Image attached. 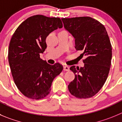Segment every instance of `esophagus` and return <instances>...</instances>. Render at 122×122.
<instances>
[{
    "mask_svg": "<svg viewBox=\"0 0 122 122\" xmlns=\"http://www.w3.org/2000/svg\"><path fill=\"white\" fill-rule=\"evenodd\" d=\"M63 70L66 71H69V67L67 65H65L63 67Z\"/></svg>",
    "mask_w": 122,
    "mask_h": 122,
    "instance_id": "34e87169",
    "label": "esophagus"
}]
</instances>
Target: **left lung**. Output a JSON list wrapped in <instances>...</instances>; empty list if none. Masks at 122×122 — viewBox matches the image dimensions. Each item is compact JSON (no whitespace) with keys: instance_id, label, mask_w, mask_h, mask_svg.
<instances>
[{"instance_id":"1","label":"left lung","mask_w":122,"mask_h":122,"mask_svg":"<svg viewBox=\"0 0 122 122\" xmlns=\"http://www.w3.org/2000/svg\"><path fill=\"white\" fill-rule=\"evenodd\" d=\"M64 27L75 38V48L82 50L84 67L72 66L75 78L68 85L71 95L80 99L95 96L107 80L112 58L110 38L104 25L90 17L62 18Z\"/></svg>"}]
</instances>
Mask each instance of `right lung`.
<instances>
[{
	"label": "right lung",
	"instance_id": "obj_1",
	"mask_svg": "<svg viewBox=\"0 0 122 122\" xmlns=\"http://www.w3.org/2000/svg\"><path fill=\"white\" fill-rule=\"evenodd\" d=\"M63 24L60 18L36 15L27 18L14 33L8 61L14 81L27 98L41 99L50 93L54 78L63 70L59 63L48 64L40 58L47 48L46 38Z\"/></svg>",
	"mask_w": 122,
	"mask_h": 122
}]
</instances>
